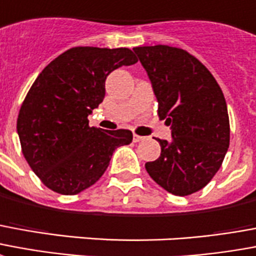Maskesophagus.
<instances>
[{"instance_id":"34e87169","label":"esophagus","mask_w":256,"mask_h":256,"mask_svg":"<svg viewBox=\"0 0 256 256\" xmlns=\"http://www.w3.org/2000/svg\"><path fill=\"white\" fill-rule=\"evenodd\" d=\"M142 140H145V137H141V136H138V134H133L134 142H140V141H142Z\"/></svg>"}]
</instances>
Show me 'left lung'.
I'll list each match as a JSON object with an SVG mask.
<instances>
[{
    "label": "left lung",
    "instance_id": "left-lung-1",
    "mask_svg": "<svg viewBox=\"0 0 256 256\" xmlns=\"http://www.w3.org/2000/svg\"><path fill=\"white\" fill-rule=\"evenodd\" d=\"M158 102V116L172 140H157L162 153L148 174L174 196H190L209 183L229 146V118L222 90L205 65L178 47H134Z\"/></svg>",
    "mask_w": 256,
    "mask_h": 256
}]
</instances>
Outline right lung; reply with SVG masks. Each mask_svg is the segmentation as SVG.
<instances>
[{
	"mask_svg": "<svg viewBox=\"0 0 256 256\" xmlns=\"http://www.w3.org/2000/svg\"><path fill=\"white\" fill-rule=\"evenodd\" d=\"M128 48L73 47L42 70L17 118L22 154L50 190L74 196L99 180L114 150L133 141L130 130L90 128L88 115L106 94V78L134 65Z\"/></svg>",
	"mask_w": 256,
	"mask_h": 256,
	"instance_id": "right-lung-1",
	"label": "right lung"
}]
</instances>
